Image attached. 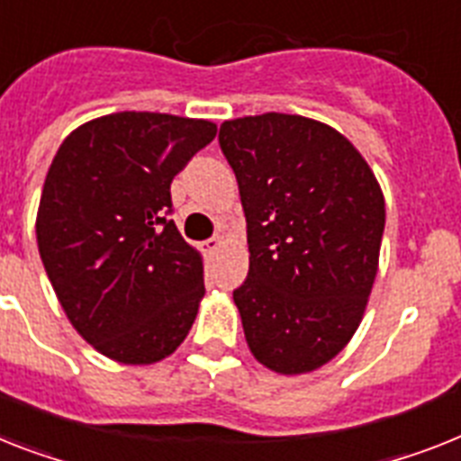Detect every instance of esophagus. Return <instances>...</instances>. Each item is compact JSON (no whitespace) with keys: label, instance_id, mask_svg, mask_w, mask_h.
Returning <instances> with one entry per match:
<instances>
[{"label":"esophagus","instance_id":"34e87169","mask_svg":"<svg viewBox=\"0 0 461 461\" xmlns=\"http://www.w3.org/2000/svg\"><path fill=\"white\" fill-rule=\"evenodd\" d=\"M221 245H223L221 238H209V240H204V242H203V252L214 254V252H219V249H221Z\"/></svg>","mask_w":461,"mask_h":461}]
</instances>
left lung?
<instances>
[{
	"mask_svg": "<svg viewBox=\"0 0 461 461\" xmlns=\"http://www.w3.org/2000/svg\"><path fill=\"white\" fill-rule=\"evenodd\" d=\"M238 178L249 276L233 292L249 351L277 375H306L358 330L379 268L382 185L325 122L285 113L221 124Z\"/></svg>",
	"mask_w": 461,
	"mask_h": 461,
	"instance_id": "1",
	"label": "left lung"
}]
</instances>
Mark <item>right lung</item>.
<instances>
[{
  "label": "right lung",
  "instance_id": "obj_1",
  "mask_svg": "<svg viewBox=\"0 0 461 461\" xmlns=\"http://www.w3.org/2000/svg\"><path fill=\"white\" fill-rule=\"evenodd\" d=\"M216 124L113 113L66 136L37 209V247L70 325L122 365L176 351L204 296L203 257L171 212V181Z\"/></svg>",
  "mask_w": 461,
  "mask_h": 461
}]
</instances>
